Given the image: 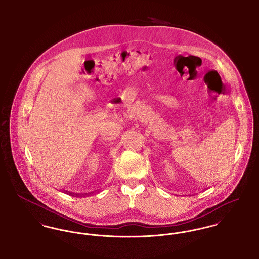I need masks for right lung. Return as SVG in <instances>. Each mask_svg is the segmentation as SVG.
<instances>
[{"label": "right lung", "mask_w": 259, "mask_h": 259, "mask_svg": "<svg viewBox=\"0 0 259 259\" xmlns=\"http://www.w3.org/2000/svg\"><path fill=\"white\" fill-rule=\"evenodd\" d=\"M67 192V191H66ZM67 194H69V195H71V196H77V195H79V194H74V193H72V192H67Z\"/></svg>", "instance_id": "add662e5"}]
</instances>
